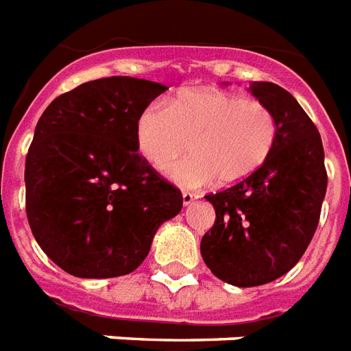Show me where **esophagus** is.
I'll return each instance as SVG.
<instances>
[{
  "label": "esophagus",
  "instance_id": "34e87169",
  "mask_svg": "<svg viewBox=\"0 0 351 351\" xmlns=\"http://www.w3.org/2000/svg\"><path fill=\"white\" fill-rule=\"evenodd\" d=\"M197 199V193H191V191H182V202L184 206H189V204H193V201Z\"/></svg>",
  "mask_w": 351,
  "mask_h": 351
}]
</instances>
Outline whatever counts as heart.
<instances>
[{
  "label": "heart",
  "instance_id": "heart-1",
  "mask_svg": "<svg viewBox=\"0 0 351 351\" xmlns=\"http://www.w3.org/2000/svg\"><path fill=\"white\" fill-rule=\"evenodd\" d=\"M277 119L266 104L212 89L188 90L167 106L137 115L134 139L139 154L188 188L241 182L266 163L277 141Z\"/></svg>",
  "mask_w": 351,
  "mask_h": 351
}]
</instances>
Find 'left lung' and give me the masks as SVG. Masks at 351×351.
Returning <instances> with one entry per match:
<instances>
[{"label": "left lung", "mask_w": 351, "mask_h": 351, "mask_svg": "<svg viewBox=\"0 0 351 351\" xmlns=\"http://www.w3.org/2000/svg\"><path fill=\"white\" fill-rule=\"evenodd\" d=\"M251 93L277 119L266 163L228 188L204 195L215 221L201 240L210 271L234 287H258L294 268L313 240L328 189L318 128L279 85L256 82Z\"/></svg>", "instance_id": "obj_1"}]
</instances>
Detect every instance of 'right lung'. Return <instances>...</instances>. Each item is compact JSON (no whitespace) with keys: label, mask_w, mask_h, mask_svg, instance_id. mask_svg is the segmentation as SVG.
Segmentation results:
<instances>
[{"label":"right lung","mask_w":351,"mask_h":351,"mask_svg":"<svg viewBox=\"0 0 351 351\" xmlns=\"http://www.w3.org/2000/svg\"><path fill=\"white\" fill-rule=\"evenodd\" d=\"M162 83L100 77L59 95L25 156V214L46 255L66 274H132L182 193L137 152L134 124Z\"/></svg>","instance_id":"1"}]
</instances>
